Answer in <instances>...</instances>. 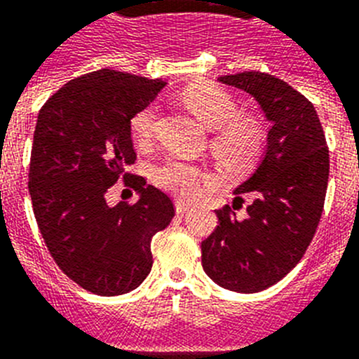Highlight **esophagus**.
Instances as JSON below:
<instances>
[{"instance_id": "34e87169", "label": "esophagus", "mask_w": 359, "mask_h": 359, "mask_svg": "<svg viewBox=\"0 0 359 359\" xmlns=\"http://www.w3.org/2000/svg\"><path fill=\"white\" fill-rule=\"evenodd\" d=\"M189 210H191V204H188V202H184V201H175L177 213H186V211Z\"/></svg>"}]
</instances>
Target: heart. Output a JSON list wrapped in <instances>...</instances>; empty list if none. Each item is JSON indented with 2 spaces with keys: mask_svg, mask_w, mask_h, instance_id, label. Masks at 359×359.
I'll list each match as a JSON object with an SVG mask.
<instances>
[{
  "mask_svg": "<svg viewBox=\"0 0 359 359\" xmlns=\"http://www.w3.org/2000/svg\"><path fill=\"white\" fill-rule=\"evenodd\" d=\"M182 101L198 121L215 130L210 148L218 162L240 168L260 155L266 139L264 126L257 117L238 114V104L231 93L215 85H193L182 92ZM157 115V104H148L133 114L130 128L135 142L146 144L154 137ZM154 180L177 197L195 198L204 184H210L211 177L195 164L166 158L154 170Z\"/></svg>",
  "mask_w": 359,
  "mask_h": 359,
  "instance_id": "b5f03b06",
  "label": "heart"
}]
</instances>
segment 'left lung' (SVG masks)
I'll return each mask as SVG.
<instances>
[{
    "instance_id": "left-lung-1",
    "label": "left lung",
    "mask_w": 359,
    "mask_h": 359,
    "mask_svg": "<svg viewBox=\"0 0 359 359\" xmlns=\"http://www.w3.org/2000/svg\"><path fill=\"white\" fill-rule=\"evenodd\" d=\"M244 90L271 123L266 155L235 189V202L253 198L240 218L229 205L202 242V267L220 287L258 292L302 260L320 224L329 180V149L313 102L264 72L218 77Z\"/></svg>"
}]
</instances>
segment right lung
Listing matches in <instances>:
<instances>
[{"instance_id":"1","label":"right lung","mask_w":359,"mask_h":359,"mask_svg":"<svg viewBox=\"0 0 359 359\" xmlns=\"http://www.w3.org/2000/svg\"><path fill=\"white\" fill-rule=\"evenodd\" d=\"M166 86L102 68L72 79L37 115L29 191L50 255L86 291L117 296L151 271V238L175 217L166 193L128 173L137 155L133 114ZM140 193L135 205L111 208L105 191L117 180Z\"/></svg>"}]
</instances>
